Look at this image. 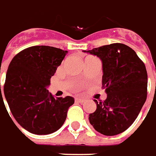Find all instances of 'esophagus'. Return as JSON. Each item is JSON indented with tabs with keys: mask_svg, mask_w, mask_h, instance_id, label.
Returning a JSON list of instances; mask_svg holds the SVG:
<instances>
[{
	"mask_svg": "<svg viewBox=\"0 0 156 156\" xmlns=\"http://www.w3.org/2000/svg\"><path fill=\"white\" fill-rule=\"evenodd\" d=\"M76 101H79V102H84V101H85V99H83V98H76Z\"/></svg>",
	"mask_w": 156,
	"mask_h": 156,
	"instance_id": "obj_1",
	"label": "esophagus"
}]
</instances>
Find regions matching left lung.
<instances>
[{"label": "left lung", "mask_w": 156, "mask_h": 156, "mask_svg": "<svg viewBox=\"0 0 156 156\" xmlns=\"http://www.w3.org/2000/svg\"><path fill=\"white\" fill-rule=\"evenodd\" d=\"M84 52L102 61V88L107 93L89 121L98 132L112 136L133 124L147 98L148 76L144 62L135 51L123 44H111Z\"/></svg>", "instance_id": "1"}]
</instances>
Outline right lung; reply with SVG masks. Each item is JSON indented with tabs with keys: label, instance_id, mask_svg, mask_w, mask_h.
I'll list each match as a JSON object with an SVG mask.
<instances>
[{
	"label": "right lung",
	"instance_id": "add662e5",
	"mask_svg": "<svg viewBox=\"0 0 156 156\" xmlns=\"http://www.w3.org/2000/svg\"><path fill=\"white\" fill-rule=\"evenodd\" d=\"M66 53L50 46H32L15 55L8 66L5 99L16 122L30 133L42 135L57 131L75 102L69 96L55 98L47 90Z\"/></svg>",
	"mask_w": 156,
	"mask_h": 156
}]
</instances>
